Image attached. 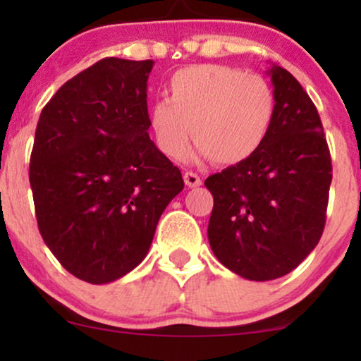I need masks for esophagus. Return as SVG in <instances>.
Masks as SVG:
<instances>
[{
    "instance_id": "obj_1",
    "label": "esophagus",
    "mask_w": 361,
    "mask_h": 361,
    "mask_svg": "<svg viewBox=\"0 0 361 361\" xmlns=\"http://www.w3.org/2000/svg\"><path fill=\"white\" fill-rule=\"evenodd\" d=\"M183 180H185L186 186H190V188H195V186H200L202 185L200 176H198L197 173H193V171H185L183 173Z\"/></svg>"
}]
</instances>
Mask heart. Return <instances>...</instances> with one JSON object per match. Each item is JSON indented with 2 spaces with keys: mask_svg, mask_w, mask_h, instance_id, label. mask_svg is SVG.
Returning <instances> with one entry per match:
<instances>
[{
  "mask_svg": "<svg viewBox=\"0 0 361 361\" xmlns=\"http://www.w3.org/2000/svg\"><path fill=\"white\" fill-rule=\"evenodd\" d=\"M169 98L149 110L156 146L169 159L186 154L190 137L202 156L235 164L255 154L270 134L276 111L267 78L222 64L180 69L168 85Z\"/></svg>",
  "mask_w": 361,
  "mask_h": 361,
  "instance_id": "1",
  "label": "heart"
}]
</instances>
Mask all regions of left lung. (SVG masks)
<instances>
[{
  "label": "left lung",
  "mask_w": 361,
  "mask_h": 361,
  "mask_svg": "<svg viewBox=\"0 0 361 361\" xmlns=\"http://www.w3.org/2000/svg\"><path fill=\"white\" fill-rule=\"evenodd\" d=\"M270 134L255 154L205 180L214 197L209 243L231 271L255 281L287 275L317 246L333 166L317 109L280 66Z\"/></svg>",
  "instance_id": "8db88e82"
}]
</instances>
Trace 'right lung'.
Masks as SVG:
<instances>
[{
    "label": "right lung",
    "mask_w": 361,
    "mask_h": 361,
    "mask_svg": "<svg viewBox=\"0 0 361 361\" xmlns=\"http://www.w3.org/2000/svg\"><path fill=\"white\" fill-rule=\"evenodd\" d=\"M154 62L105 57L66 81L35 128L30 186L40 235L71 275L93 285L146 258L181 171L149 137Z\"/></svg>",
    "instance_id": "right-lung-1"
}]
</instances>
